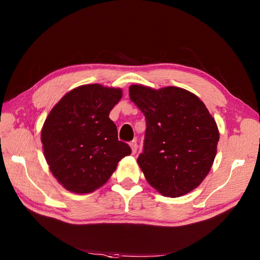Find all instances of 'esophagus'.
Segmentation results:
<instances>
[{
    "instance_id": "34e87169",
    "label": "esophagus",
    "mask_w": 260,
    "mask_h": 260,
    "mask_svg": "<svg viewBox=\"0 0 260 260\" xmlns=\"http://www.w3.org/2000/svg\"><path fill=\"white\" fill-rule=\"evenodd\" d=\"M129 146H131V148H132V153H133V154H136V152H137V149H138L137 141L134 140V141L129 142Z\"/></svg>"
}]
</instances>
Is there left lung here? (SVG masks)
Wrapping results in <instances>:
<instances>
[{"mask_svg": "<svg viewBox=\"0 0 260 260\" xmlns=\"http://www.w3.org/2000/svg\"><path fill=\"white\" fill-rule=\"evenodd\" d=\"M131 100L145 116L143 151L137 162L147 182L168 197L196 188L209 174L219 133L203 102L185 89L129 87Z\"/></svg>", "mask_w": 260, "mask_h": 260, "instance_id": "obj_1", "label": "left lung"}]
</instances>
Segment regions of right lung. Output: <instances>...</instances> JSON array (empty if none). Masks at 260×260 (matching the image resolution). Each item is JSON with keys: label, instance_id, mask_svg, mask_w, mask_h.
Returning a JSON list of instances; mask_svg holds the SVG:
<instances>
[{"label": "right lung", "instance_id": "add662e5", "mask_svg": "<svg viewBox=\"0 0 260 260\" xmlns=\"http://www.w3.org/2000/svg\"><path fill=\"white\" fill-rule=\"evenodd\" d=\"M121 97L119 88L83 85L67 92L51 109L41 140L50 172L66 189L93 192L111 178L118 162L132 154L109 119Z\"/></svg>", "mask_w": 260, "mask_h": 260}]
</instances>
